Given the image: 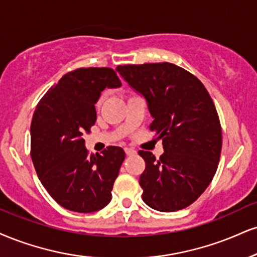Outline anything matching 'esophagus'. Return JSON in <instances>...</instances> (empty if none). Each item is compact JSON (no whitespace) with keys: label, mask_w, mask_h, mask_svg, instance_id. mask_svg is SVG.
Returning a JSON list of instances; mask_svg holds the SVG:
<instances>
[{"label":"esophagus","mask_w":257,"mask_h":257,"mask_svg":"<svg viewBox=\"0 0 257 257\" xmlns=\"http://www.w3.org/2000/svg\"><path fill=\"white\" fill-rule=\"evenodd\" d=\"M124 151H125V154H126V156H134V154L137 153V151L133 150V148H129V147H126Z\"/></svg>","instance_id":"1"}]
</instances>
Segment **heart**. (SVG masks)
Returning a JSON list of instances; mask_svg holds the SVG:
<instances>
[{"label": "heart", "instance_id": "heart-1", "mask_svg": "<svg viewBox=\"0 0 257 257\" xmlns=\"http://www.w3.org/2000/svg\"><path fill=\"white\" fill-rule=\"evenodd\" d=\"M100 104H101V98L97 101V106H100Z\"/></svg>", "mask_w": 257, "mask_h": 257}]
</instances>
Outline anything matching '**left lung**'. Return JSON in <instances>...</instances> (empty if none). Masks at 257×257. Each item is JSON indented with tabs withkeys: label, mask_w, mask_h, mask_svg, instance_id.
Returning <instances> with one entry per match:
<instances>
[{
	"label": "left lung",
	"mask_w": 257,
	"mask_h": 257,
	"mask_svg": "<svg viewBox=\"0 0 257 257\" xmlns=\"http://www.w3.org/2000/svg\"><path fill=\"white\" fill-rule=\"evenodd\" d=\"M116 70L146 99L150 131L163 140L159 159L139 151L146 163L139 182L142 200L159 212L190 206L212 182L220 159L221 125L211 95L195 75L169 62Z\"/></svg>",
	"instance_id": "left-lung-1"
}]
</instances>
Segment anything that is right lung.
<instances>
[{
  "label": "right lung",
  "mask_w": 257,
  "mask_h": 257,
  "mask_svg": "<svg viewBox=\"0 0 257 257\" xmlns=\"http://www.w3.org/2000/svg\"><path fill=\"white\" fill-rule=\"evenodd\" d=\"M122 85L111 68L67 73L39 100L31 123V158L38 178L58 205L92 213L111 201L125 158L120 147L89 154L82 135L97 120L94 104L105 88Z\"/></svg>",
  "instance_id": "1"
}]
</instances>
